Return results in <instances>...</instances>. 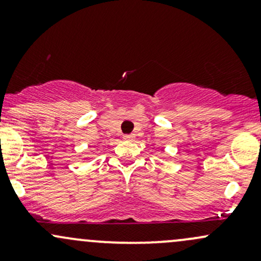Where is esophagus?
Returning a JSON list of instances; mask_svg holds the SVG:
<instances>
[{
	"instance_id": "34e87169",
	"label": "esophagus",
	"mask_w": 261,
	"mask_h": 261,
	"mask_svg": "<svg viewBox=\"0 0 261 261\" xmlns=\"http://www.w3.org/2000/svg\"><path fill=\"white\" fill-rule=\"evenodd\" d=\"M135 139V135L131 134V135H124V140L126 141H133Z\"/></svg>"
}]
</instances>
